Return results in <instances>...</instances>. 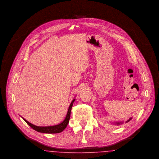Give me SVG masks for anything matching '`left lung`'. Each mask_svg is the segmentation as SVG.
<instances>
[{"label":"left lung","instance_id":"left-lung-1","mask_svg":"<svg viewBox=\"0 0 159 159\" xmlns=\"http://www.w3.org/2000/svg\"><path fill=\"white\" fill-rule=\"evenodd\" d=\"M131 119H132V118H130L128 121H126L125 122L127 123L128 122H129V121H130V120H131ZM113 124H116V125H119L120 124H123V122H114Z\"/></svg>","mask_w":159,"mask_h":159}]
</instances>
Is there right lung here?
I'll use <instances>...</instances> for the list:
<instances>
[{
  "label": "right lung",
  "mask_w": 159,
  "mask_h": 159,
  "mask_svg": "<svg viewBox=\"0 0 159 159\" xmlns=\"http://www.w3.org/2000/svg\"><path fill=\"white\" fill-rule=\"evenodd\" d=\"M75 99H74L71 103H70L69 108L68 109L67 113L66 115V116L61 123L58 124V125H52V126H48V127H39V126H36L34 124H32L31 123L29 122L28 121H26L24 118V120L32 128V129H34V130L39 132V133H47V134H56L61 133L63 131L64 129L66 128L69 122V120H70V114H71V108L73 104V102H75Z\"/></svg>",
  "instance_id": "add662e5"
}]
</instances>
